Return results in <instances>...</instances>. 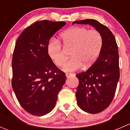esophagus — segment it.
I'll return each instance as SVG.
<instances>
[{"instance_id":"obj_1","label":"esophagus","mask_w":130,"mask_h":130,"mask_svg":"<svg viewBox=\"0 0 130 130\" xmlns=\"http://www.w3.org/2000/svg\"><path fill=\"white\" fill-rule=\"evenodd\" d=\"M72 75V73H65V75H66V77H68V76H69V75Z\"/></svg>"}]
</instances>
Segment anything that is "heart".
Returning <instances> with one entry per match:
<instances>
[{"label":"heart","instance_id":"heart-1","mask_svg":"<svg viewBox=\"0 0 130 130\" xmlns=\"http://www.w3.org/2000/svg\"><path fill=\"white\" fill-rule=\"evenodd\" d=\"M61 38L64 47H73L71 58L64 64L63 69L67 72L78 70L84 65L85 68L91 66L98 59L103 48L101 34L96 29L76 26L62 32ZM47 52L57 66L63 65L67 57L61 43L52 39L48 44Z\"/></svg>","mask_w":130,"mask_h":130}]
</instances>
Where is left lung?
<instances>
[{
	"label": "left lung",
	"mask_w": 130,
	"mask_h": 130,
	"mask_svg": "<svg viewBox=\"0 0 130 130\" xmlns=\"http://www.w3.org/2000/svg\"><path fill=\"white\" fill-rule=\"evenodd\" d=\"M75 23L92 25L103 37V48L96 61L88 70L76 75L79 82L77 104L86 112L96 114L107 108L115 96L120 78L118 48L112 32L98 21H77L72 24Z\"/></svg>",
	"instance_id": "left-lung-1"
}]
</instances>
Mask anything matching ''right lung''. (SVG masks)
I'll list each match as a JSON object with an SVG mask.
<instances>
[{"instance_id": "right-lung-1", "label": "right lung", "mask_w": 130, "mask_h": 130, "mask_svg": "<svg viewBox=\"0 0 130 130\" xmlns=\"http://www.w3.org/2000/svg\"><path fill=\"white\" fill-rule=\"evenodd\" d=\"M66 24L40 21L28 26L15 42L12 55V87L20 105L34 116L49 113L65 84V73L47 52L51 38Z\"/></svg>"}]
</instances>
